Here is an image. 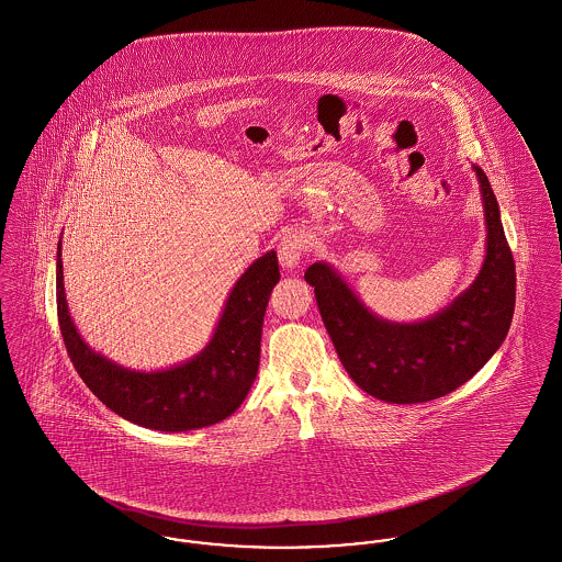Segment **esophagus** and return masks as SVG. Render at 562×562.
I'll list each match as a JSON object with an SVG mask.
<instances>
[{
	"label": "esophagus",
	"mask_w": 562,
	"mask_h": 562,
	"mask_svg": "<svg viewBox=\"0 0 562 562\" xmlns=\"http://www.w3.org/2000/svg\"><path fill=\"white\" fill-rule=\"evenodd\" d=\"M305 250H307V240H305V236L301 232L286 234L282 241L278 244V259H280L282 268H296L301 263Z\"/></svg>",
	"instance_id": "34e87169"
}]
</instances>
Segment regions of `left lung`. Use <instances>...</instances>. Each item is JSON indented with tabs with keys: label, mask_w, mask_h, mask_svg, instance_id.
Returning a JSON list of instances; mask_svg holds the SVG:
<instances>
[{
	"label": "left lung",
	"mask_w": 562,
	"mask_h": 562,
	"mask_svg": "<svg viewBox=\"0 0 562 562\" xmlns=\"http://www.w3.org/2000/svg\"><path fill=\"white\" fill-rule=\"evenodd\" d=\"M486 257L474 284L429 321L394 324L373 316L326 263L305 271L322 322L349 376L374 398L417 404L451 394L481 371L508 335L516 268L495 193L481 166Z\"/></svg>",
	"instance_id": "8db88e82"
}]
</instances>
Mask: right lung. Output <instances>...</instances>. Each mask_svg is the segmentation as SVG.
I'll use <instances>...</instances> for the list:
<instances>
[{"instance_id":"right-lung-1","label":"right lung","mask_w":562,"mask_h":562,"mask_svg":"<svg viewBox=\"0 0 562 562\" xmlns=\"http://www.w3.org/2000/svg\"><path fill=\"white\" fill-rule=\"evenodd\" d=\"M278 280V257L271 250L236 282L213 339L200 356L168 371L136 373L109 362L81 341L67 310L58 241V326L81 381L113 413L136 426L158 431L206 428L229 417L255 383L261 358L263 316Z\"/></svg>"}]
</instances>
